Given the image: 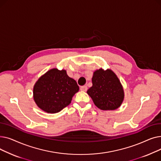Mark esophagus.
Masks as SVG:
<instances>
[{
	"label": "esophagus",
	"mask_w": 161,
	"mask_h": 161,
	"mask_svg": "<svg viewBox=\"0 0 161 161\" xmlns=\"http://www.w3.org/2000/svg\"><path fill=\"white\" fill-rule=\"evenodd\" d=\"M80 90L82 91H86L87 90V87L86 86H83L80 87Z\"/></svg>",
	"instance_id": "1"
}]
</instances>
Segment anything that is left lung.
<instances>
[{"label":"left lung","instance_id":"8db88e82","mask_svg":"<svg viewBox=\"0 0 161 161\" xmlns=\"http://www.w3.org/2000/svg\"><path fill=\"white\" fill-rule=\"evenodd\" d=\"M92 86L87 93L95 106L102 110H115L122 104L125 93L122 84L110 69L96 70L92 78Z\"/></svg>","mask_w":161,"mask_h":161}]
</instances>
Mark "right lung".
<instances>
[{
  "label": "right lung",
  "mask_w": 161,
  "mask_h": 161,
  "mask_svg": "<svg viewBox=\"0 0 161 161\" xmlns=\"http://www.w3.org/2000/svg\"><path fill=\"white\" fill-rule=\"evenodd\" d=\"M76 81L64 69H52L42 75L33 87V98L37 106L48 114H55L69 106L79 91Z\"/></svg>",
  "instance_id": "right-lung-1"
}]
</instances>
